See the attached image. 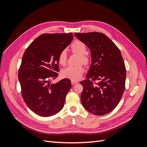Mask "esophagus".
<instances>
[{
  "label": "esophagus",
  "instance_id": "34e87169",
  "mask_svg": "<svg viewBox=\"0 0 147 147\" xmlns=\"http://www.w3.org/2000/svg\"><path fill=\"white\" fill-rule=\"evenodd\" d=\"M71 83H72V84H75L78 83V82H77V81H74V80H72V82H71Z\"/></svg>",
  "mask_w": 147,
  "mask_h": 147
}]
</instances>
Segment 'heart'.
Wrapping results in <instances>:
<instances>
[{
	"mask_svg": "<svg viewBox=\"0 0 147 147\" xmlns=\"http://www.w3.org/2000/svg\"><path fill=\"white\" fill-rule=\"evenodd\" d=\"M71 49L72 51L77 53L80 55L78 63H83L84 64H88L90 62V59L85 54L87 51V47L83 42L80 40H75L71 45ZM67 55L65 50H62L58 55L59 63L64 65L67 63ZM84 69L81 65L75 66H69L62 70V75L63 77L69 78L72 80H78L82 76L84 73Z\"/></svg>",
	"mask_w": 147,
	"mask_h": 147,
	"instance_id": "b5f03b06",
	"label": "heart"
}]
</instances>
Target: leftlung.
<instances>
[{
	"label": "left lung",
	"instance_id": "left-lung-1",
	"mask_svg": "<svg viewBox=\"0 0 147 147\" xmlns=\"http://www.w3.org/2000/svg\"><path fill=\"white\" fill-rule=\"evenodd\" d=\"M91 51V64L86 80L81 82L82 105L97 116L107 114L116 107L125 88L126 67L116 45L102 33H75ZM101 82L93 85L88 79Z\"/></svg>",
	"mask_w": 147,
	"mask_h": 147
}]
</instances>
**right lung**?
I'll return each mask as SVG.
<instances>
[{
  "instance_id": "right-lung-1",
  "label": "right lung",
  "mask_w": 147,
  "mask_h": 147,
  "mask_svg": "<svg viewBox=\"0 0 147 147\" xmlns=\"http://www.w3.org/2000/svg\"><path fill=\"white\" fill-rule=\"evenodd\" d=\"M72 33L43 34L26 49L18 73L22 96L28 107L40 117L53 116L62 110L72 87L68 78L56 83L58 55L72 42Z\"/></svg>"
}]
</instances>
